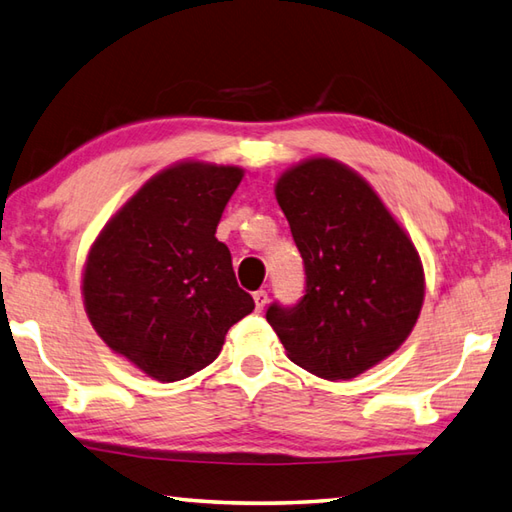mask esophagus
<instances>
[{
    "label": "esophagus",
    "mask_w": 512,
    "mask_h": 512,
    "mask_svg": "<svg viewBox=\"0 0 512 512\" xmlns=\"http://www.w3.org/2000/svg\"><path fill=\"white\" fill-rule=\"evenodd\" d=\"M254 302H256V309L263 311L265 305H267V291H265V289L254 291Z\"/></svg>",
    "instance_id": "1"
}]
</instances>
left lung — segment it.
Here are the masks:
<instances>
[{"mask_svg": "<svg viewBox=\"0 0 512 512\" xmlns=\"http://www.w3.org/2000/svg\"><path fill=\"white\" fill-rule=\"evenodd\" d=\"M276 198L307 287L294 307L269 305L267 322L298 367L356 378L413 331L424 302L420 254L373 187L327 156L289 168Z\"/></svg>", "mask_w": 512, "mask_h": 512, "instance_id": "8db88e82", "label": "left lung"}]
</instances>
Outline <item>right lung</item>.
Here are the masks:
<instances>
[{
  "instance_id": "1",
  "label": "right lung",
  "mask_w": 512,
  "mask_h": 512,
  "mask_svg": "<svg viewBox=\"0 0 512 512\" xmlns=\"http://www.w3.org/2000/svg\"><path fill=\"white\" fill-rule=\"evenodd\" d=\"M243 170L183 161L159 172L101 229L83 267V305L108 347L159 382L216 360L254 311L214 236Z\"/></svg>"
}]
</instances>
